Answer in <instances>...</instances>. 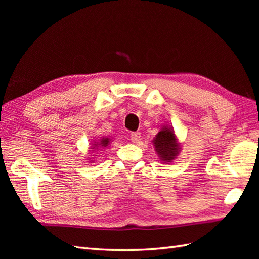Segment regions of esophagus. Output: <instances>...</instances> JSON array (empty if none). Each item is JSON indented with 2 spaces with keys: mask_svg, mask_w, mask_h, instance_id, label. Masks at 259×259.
Segmentation results:
<instances>
[{
  "mask_svg": "<svg viewBox=\"0 0 259 259\" xmlns=\"http://www.w3.org/2000/svg\"><path fill=\"white\" fill-rule=\"evenodd\" d=\"M140 133L139 131H136V133H131V135H130V140L133 141V142H137V141H139V139H140Z\"/></svg>",
  "mask_w": 259,
  "mask_h": 259,
  "instance_id": "obj_1",
  "label": "esophagus"
}]
</instances>
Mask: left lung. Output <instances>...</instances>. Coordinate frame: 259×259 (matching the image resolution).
Wrapping results in <instances>:
<instances>
[{"label": "left lung", "instance_id": "left-lung-1", "mask_svg": "<svg viewBox=\"0 0 259 259\" xmlns=\"http://www.w3.org/2000/svg\"><path fill=\"white\" fill-rule=\"evenodd\" d=\"M158 155L161 157L162 160L170 162L176 157L178 152V144L176 142L175 135L171 129L163 128L160 133L156 136L153 141Z\"/></svg>", "mask_w": 259, "mask_h": 259}]
</instances>
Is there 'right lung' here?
<instances>
[{"mask_svg":"<svg viewBox=\"0 0 259 259\" xmlns=\"http://www.w3.org/2000/svg\"><path fill=\"white\" fill-rule=\"evenodd\" d=\"M100 144H101L102 147H106L109 144V139H102Z\"/></svg>","mask_w":259,"mask_h":259,"instance_id":"obj_1","label":"right lung"}]
</instances>
